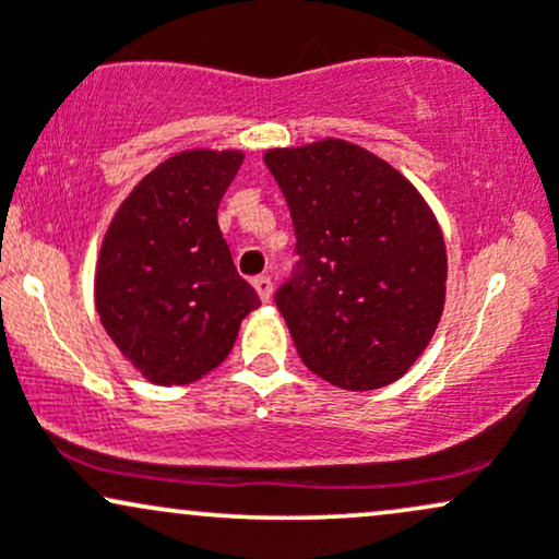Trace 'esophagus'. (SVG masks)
Returning <instances> with one entry per match:
<instances>
[{"label": "esophagus", "instance_id": "obj_1", "mask_svg": "<svg viewBox=\"0 0 559 559\" xmlns=\"http://www.w3.org/2000/svg\"><path fill=\"white\" fill-rule=\"evenodd\" d=\"M252 286H254V292L260 294L262 301H267L273 297V281L267 278V275H258V278L252 281Z\"/></svg>", "mask_w": 559, "mask_h": 559}]
</instances>
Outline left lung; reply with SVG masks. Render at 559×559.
I'll return each mask as SVG.
<instances>
[{
    "instance_id": "1",
    "label": "left lung",
    "mask_w": 559,
    "mask_h": 559,
    "mask_svg": "<svg viewBox=\"0 0 559 559\" xmlns=\"http://www.w3.org/2000/svg\"><path fill=\"white\" fill-rule=\"evenodd\" d=\"M294 223L292 278L275 305L301 362L338 389L407 373L431 342L447 292V247L413 183L342 139L265 152Z\"/></svg>"
}]
</instances>
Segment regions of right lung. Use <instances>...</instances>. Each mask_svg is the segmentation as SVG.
I'll return each mask as SVG.
<instances>
[{
  "label": "right lung",
  "mask_w": 559,
  "mask_h": 559,
  "mask_svg": "<svg viewBox=\"0 0 559 559\" xmlns=\"http://www.w3.org/2000/svg\"><path fill=\"white\" fill-rule=\"evenodd\" d=\"M241 152L194 150L165 159L115 213L94 297L118 349L159 386L199 381L234 349L260 297L236 273L217 204Z\"/></svg>",
  "instance_id": "add662e5"
}]
</instances>
